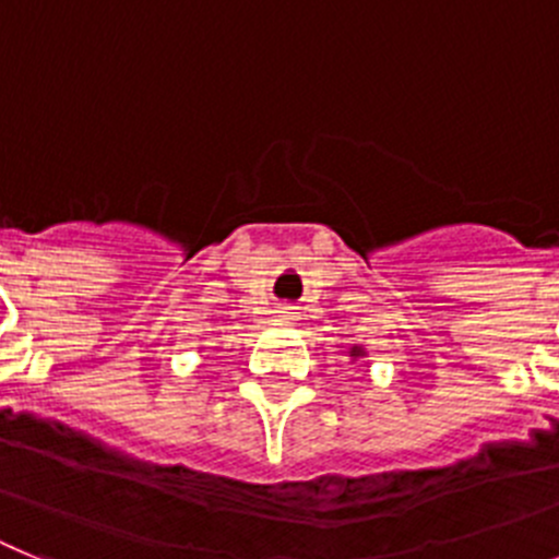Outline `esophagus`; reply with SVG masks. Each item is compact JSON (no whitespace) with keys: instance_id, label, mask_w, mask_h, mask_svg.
<instances>
[{"instance_id":"1","label":"esophagus","mask_w":559,"mask_h":559,"mask_svg":"<svg viewBox=\"0 0 559 559\" xmlns=\"http://www.w3.org/2000/svg\"><path fill=\"white\" fill-rule=\"evenodd\" d=\"M278 320H284V323H292V320H298V309L295 306H278Z\"/></svg>"}]
</instances>
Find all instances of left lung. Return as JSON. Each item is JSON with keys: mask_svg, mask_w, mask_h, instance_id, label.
I'll return each mask as SVG.
<instances>
[{"mask_svg": "<svg viewBox=\"0 0 559 559\" xmlns=\"http://www.w3.org/2000/svg\"><path fill=\"white\" fill-rule=\"evenodd\" d=\"M348 354L354 356V359H359V356H365V348H359V345H354V348H350Z\"/></svg>", "mask_w": 559, "mask_h": 559, "instance_id": "obj_1", "label": "left lung"}]
</instances>
